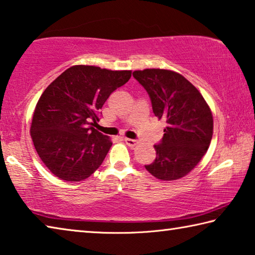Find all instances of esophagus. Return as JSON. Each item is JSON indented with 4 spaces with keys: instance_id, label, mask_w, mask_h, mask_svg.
Returning <instances> with one entry per match:
<instances>
[{
    "instance_id": "esophagus-1",
    "label": "esophagus",
    "mask_w": 255,
    "mask_h": 255,
    "mask_svg": "<svg viewBox=\"0 0 255 255\" xmlns=\"http://www.w3.org/2000/svg\"><path fill=\"white\" fill-rule=\"evenodd\" d=\"M124 141H125V143H127L128 146H131V148H133V146H135L137 143H139L136 140L128 139V137H124Z\"/></svg>"
}]
</instances>
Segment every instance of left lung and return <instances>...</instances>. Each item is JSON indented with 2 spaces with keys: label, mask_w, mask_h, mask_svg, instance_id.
<instances>
[{
  "label": "left lung",
  "mask_w": 255,
  "mask_h": 255,
  "mask_svg": "<svg viewBox=\"0 0 255 255\" xmlns=\"http://www.w3.org/2000/svg\"><path fill=\"white\" fill-rule=\"evenodd\" d=\"M149 94L154 115L166 120L157 157L144 166L161 180H177L197 166L213 136V115L199 91L184 76L166 69L133 71Z\"/></svg>",
  "instance_id": "left-lung-1"
}]
</instances>
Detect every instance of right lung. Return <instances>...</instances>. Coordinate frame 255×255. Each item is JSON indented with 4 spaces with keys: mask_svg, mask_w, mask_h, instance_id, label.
<instances>
[{
    "mask_svg": "<svg viewBox=\"0 0 255 255\" xmlns=\"http://www.w3.org/2000/svg\"><path fill=\"white\" fill-rule=\"evenodd\" d=\"M130 78L131 70L78 65L44 89L30 132L40 159L56 177L80 181L100 168L112 142L93 125L111 94Z\"/></svg>",
    "mask_w": 255,
    "mask_h": 255,
    "instance_id": "1",
    "label": "right lung"
}]
</instances>
